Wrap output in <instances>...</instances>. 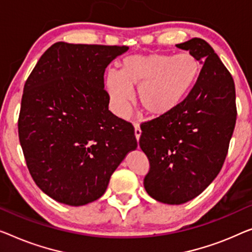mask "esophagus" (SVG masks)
<instances>
[{"mask_svg":"<svg viewBox=\"0 0 252 252\" xmlns=\"http://www.w3.org/2000/svg\"><path fill=\"white\" fill-rule=\"evenodd\" d=\"M134 136H136L137 140H139V138L141 136V129L140 126H139L138 123H134Z\"/></svg>","mask_w":252,"mask_h":252,"instance_id":"obj_1","label":"esophagus"}]
</instances>
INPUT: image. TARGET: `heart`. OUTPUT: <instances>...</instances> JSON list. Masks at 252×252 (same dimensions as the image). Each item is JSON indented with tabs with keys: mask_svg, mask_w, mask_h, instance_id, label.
Returning <instances> with one entry per match:
<instances>
[{
	"mask_svg": "<svg viewBox=\"0 0 252 252\" xmlns=\"http://www.w3.org/2000/svg\"><path fill=\"white\" fill-rule=\"evenodd\" d=\"M199 70L197 59L189 53H160L126 56L120 72L108 71L106 90L113 111L123 116L137 89L138 103L153 116L170 113L183 102L196 82Z\"/></svg>",
	"mask_w": 252,
	"mask_h": 252,
	"instance_id": "obj_1",
	"label": "heart"
}]
</instances>
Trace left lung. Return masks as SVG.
<instances>
[{
    "label": "left lung",
    "instance_id": "left-lung-1",
    "mask_svg": "<svg viewBox=\"0 0 252 252\" xmlns=\"http://www.w3.org/2000/svg\"><path fill=\"white\" fill-rule=\"evenodd\" d=\"M202 64L196 84L170 113L141 126L139 146L150 168L144 187L155 200L181 205L199 196L222 168L236 120L235 86L201 38L176 45Z\"/></svg>",
    "mask_w": 252,
    "mask_h": 252
}]
</instances>
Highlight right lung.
<instances>
[{
  "mask_svg": "<svg viewBox=\"0 0 252 252\" xmlns=\"http://www.w3.org/2000/svg\"><path fill=\"white\" fill-rule=\"evenodd\" d=\"M127 46L52 45L24 87L19 140L30 175L54 200L82 206L100 198L126 154L130 122L108 111L104 72Z\"/></svg>",
  "mask_w": 252,
  "mask_h": 252,
  "instance_id": "obj_1",
  "label": "right lung"
}]
</instances>
